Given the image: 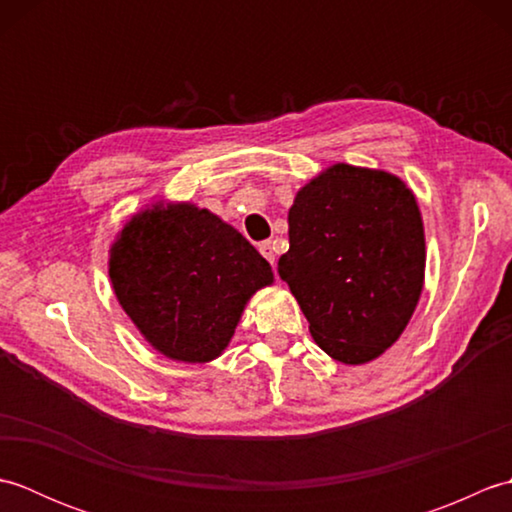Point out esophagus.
<instances>
[{
    "mask_svg": "<svg viewBox=\"0 0 512 512\" xmlns=\"http://www.w3.org/2000/svg\"><path fill=\"white\" fill-rule=\"evenodd\" d=\"M259 253L264 255V259H266V262H268L270 266H275V262H277V250H275V242H270V239H266V242L259 244Z\"/></svg>",
    "mask_w": 512,
    "mask_h": 512,
    "instance_id": "esophagus-1",
    "label": "esophagus"
}]
</instances>
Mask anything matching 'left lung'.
Here are the masks:
<instances>
[{
	"mask_svg": "<svg viewBox=\"0 0 512 512\" xmlns=\"http://www.w3.org/2000/svg\"><path fill=\"white\" fill-rule=\"evenodd\" d=\"M288 237L277 273L321 350L361 365L394 345L424 281L422 217L405 182L334 165L297 193Z\"/></svg>",
	"mask_w": 512,
	"mask_h": 512,
	"instance_id": "8db88e82",
	"label": "left lung"
}]
</instances>
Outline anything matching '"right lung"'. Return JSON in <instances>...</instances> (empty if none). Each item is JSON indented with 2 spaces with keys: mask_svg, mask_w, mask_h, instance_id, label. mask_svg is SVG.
<instances>
[{
  "mask_svg": "<svg viewBox=\"0 0 512 512\" xmlns=\"http://www.w3.org/2000/svg\"><path fill=\"white\" fill-rule=\"evenodd\" d=\"M110 279L156 350L206 363L222 354L246 301L273 281V270L217 215L191 204H156L123 228L112 246Z\"/></svg>",
  "mask_w": 512,
  "mask_h": 512,
  "instance_id": "right-lung-1",
  "label": "right lung"
}]
</instances>
